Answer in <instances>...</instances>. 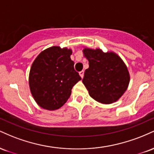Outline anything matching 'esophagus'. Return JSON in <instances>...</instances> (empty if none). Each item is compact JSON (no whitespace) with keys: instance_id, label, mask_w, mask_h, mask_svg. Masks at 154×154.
<instances>
[{"instance_id":"esophagus-1","label":"esophagus","mask_w":154,"mask_h":154,"mask_svg":"<svg viewBox=\"0 0 154 154\" xmlns=\"http://www.w3.org/2000/svg\"><path fill=\"white\" fill-rule=\"evenodd\" d=\"M79 75H80V77H81V78H83V77H84V71H81V72H79Z\"/></svg>"}]
</instances>
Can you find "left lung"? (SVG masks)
<instances>
[{
  "label": "left lung",
  "mask_w": 154,
  "mask_h": 154,
  "mask_svg": "<svg viewBox=\"0 0 154 154\" xmlns=\"http://www.w3.org/2000/svg\"><path fill=\"white\" fill-rule=\"evenodd\" d=\"M83 56L89 61L82 83L90 96L98 103L117 101L128 89L130 76L128 66L114 51L85 47Z\"/></svg>",
  "instance_id": "8db88e82"
}]
</instances>
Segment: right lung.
I'll use <instances>...</instances> for the list:
<instances>
[{
	"label": "right lung",
	"mask_w": 154,
	"mask_h": 154,
	"mask_svg": "<svg viewBox=\"0 0 154 154\" xmlns=\"http://www.w3.org/2000/svg\"><path fill=\"white\" fill-rule=\"evenodd\" d=\"M72 50L52 46L40 53L33 61L29 86L37 104L49 111L57 110L67 101L72 89L81 80L74 69Z\"/></svg>",
	"instance_id": "add662e5"
}]
</instances>
